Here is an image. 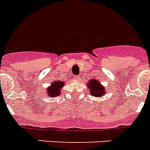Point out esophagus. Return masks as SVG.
<instances>
[{
	"label": "esophagus",
	"instance_id": "34e87169",
	"mask_svg": "<svg viewBox=\"0 0 150 150\" xmlns=\"http://www.w3.org/2000/svg\"><path fill=\"white\" fill-rule=\"evenodd\" d=\"M76 80H80V79H81V76H76Z\"/></svg>",
	"mask_w": 150,
	"mask_h": 150
}]
</instances>
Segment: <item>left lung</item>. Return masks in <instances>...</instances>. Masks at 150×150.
<instances>
[{"instance_id":"obj_1","label":"left lung","mask_w":150,"mask_h":150,"mask_svg":"<svg viewBox=\"0 0 150 150\" xmlns=\"http://www.w3.org/2000/svg\"><path fill=\"white\" fill-rule=\"evenodd\" d=\"M88 88L90 91V94L95 97H102L105 96L107 90L105 87L101 84V83L98 80L92 79L89 80L87 83Z\"/></svg>"}]
</instances>
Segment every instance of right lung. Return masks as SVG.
Segmentation results:
<instances>
[{
	"label": "right lung",
	"mask_w": 150,
	"mask_h": 150,
	"mask_svg": "<svg viewBox=\"0 0 150 150\" xmlns=\"http://www.w3.org/2000/svg\"><path fill=\"white\" fill-rule=\"evenodd\" d=\"M64 86V82L61 80H54L51 83V86L46 89V96L49 98H54L61 95V91Z\"/></svg>",
	"instance_id": "add662e5"
}]
</instances>
